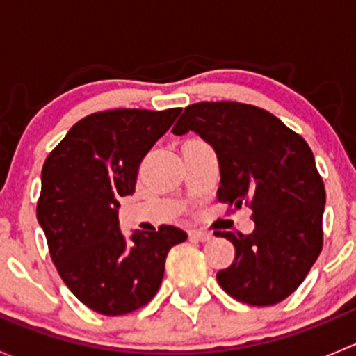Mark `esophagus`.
Returning <instances> with one entry per match:
<instances>
[{
    "instance_id": "esophagus-1",
    "label": "esophagus",
    "mask_w": 356,
    "mask_h": 356,
    "mask_svg": "<svg viewBox=\"0 0 356 356\" xmlns=\"http://www.w3.org/2000/svg\"><path fill=\"white\" fill-rule=\"evenodd\" d=\"M189 236H191L193 239H196V241H201V243H207V241H211V239H213L211 232H204V231H191L189 232Z\"/></svg>"
}]
</instances>
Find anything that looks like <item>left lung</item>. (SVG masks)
Wrapping results in <instances>:
<instances>
[{
    "mask_svg": "<svg viewBox=\"0 0 356 356\" xmlns=\"http://www.w3.org/2000/svg\"><path fill=\"white\" fill-rule=\"evenodd\" d=\"M172 132H195L215 149L218 201L253 210L251 234H218L236 248L218 284L254 307L286 300L322 250L325 188L310 146L267 110L236 102L188 106Z\"/></svg>",
    "mask_w": 356,
    "mask_h": 356,
    "instance_id": "left-lung-1",
    "label": "left lung"
}]
</instances>
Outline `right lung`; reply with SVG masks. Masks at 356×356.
<instances>
[{
  "label": "right lung",
  "instance_id": "right-lung-1",
  "mask_svg": "<svg viewBox=\"0 0 356 356\" xmlns=\"http://www.w3.org/2000/svg\"><path fill=\"white\" fill-rule=\"evenodd\" d=\"M181 108L106 110L79 120L41 172L38 222L68 289L91 310L124 315L156 294L172 246L188 234L174 225L125 238L118 200L134 193L146 153Z\"/></svg>",
  "mask_w": 356,
  "mask_h": 356
}]
</instances>
